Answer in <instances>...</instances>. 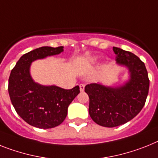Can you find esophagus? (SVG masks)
I'll return each instance as SVG.
<instances>
[{
    "mask_svg": "<svg viewBox=\"0 0 158 158\" xmlns=\"http://www.w3.org/2000/svg\"><path fill=\"white\" fill-rule=\"evenodd\" d=\"M85 86V84H81V85H80V90H81V92H83V91H84Z\"/></svg>",
    "mask_w": 158,
    "mask_h": 158,
    "instance_id": "obj_1",
    "label": "esophagus"
}]
</instances>
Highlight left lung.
I'll return each instance as SVG.
<instances>
[{
  "label": "left lung",
  "instance_id": "8db88e82",
  "mask_svg": "<svg viewBox=\"0 0 158 158\" xmlns=\"http://www.w3.org/2000/svg\"><path fill=\"white\" fill-rule=\"evenodd\" d=\"M113 49L117 54V62L129 69V81L117 88L95 83L85 87L89 98L90 117L98 125L109 128L123 125L139 114L145 106L149 88L143 61L131 52L118 47Z\"/></svg>",
  "mask_w": 158,
  "mask_h": 158
}]
</instances>
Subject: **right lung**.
<instances>
[{"label":"right lung","mask_w":158,"mask_h":158,"mask_svg":"<svg viewBox=\"0 0 158 158\" xmlns=\"http://www.w3.org/2000/svg\"><path fill=\"white\" fill-rule=\"evenodd\" d=\"M63 46H44L23 55L12 69L9 78V94L15 110L27 123L40 129H51L62 123L68 107L80 88L71 89L44 86L34 82L29 73L33 60L59 54Z\"/></svg>","instance_id":"1"}]
</instances>
